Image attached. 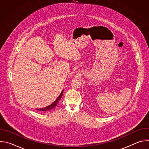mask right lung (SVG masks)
<instances>
[{"label":"right lung","mask_w":149,"mask_h":149,"mask_svg":"<svg viewBox=\"0 0 149 149\" xmlns=\"http://www.w3.org/2000/svg\"><path fill=\"white\" fill-rule=\"evenodd\" d=\"M62 91L61 93L60 94V95H59V97L56 98V100L52 103L50 105H48V107H44V108H42V109H37L38 110H39L40 111H49L50 110H52L53 109L54 107H55V106L57 105V104L59 102V100H61L62 95H63V91Z\"/></svg>","instance_id":"add662e5"}]
</instances>
